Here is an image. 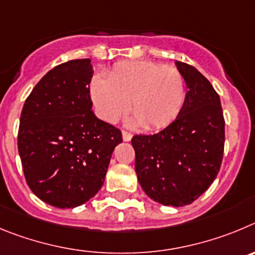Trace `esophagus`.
<instances>
[{
  "label": "esophagus",
  "instance_id": "obj_1",
  "mask_svg": "<svg viewBox=\"0 0 255 255\" xmlns=\"http://www.w3.org/2000/svg\"><path fill=\"white\" fill-rule=\"evenodd\" d=\"M122 136H123V139H125L126 142H128V141H130V139H132V133L127 132V130H123Z\"/></svg>",
  "mask_w": 255,
  "mask_h": 255
}]
</instances>
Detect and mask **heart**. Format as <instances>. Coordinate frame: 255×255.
Returning <instances> with one entry per match:
<instances>
[{"mask_svg": "<svg viewBox=\"0 0 255 255\" xmlns=\"http://www.w3.org/2000/svg\"><path fill=\"white\" fill-rule=\"evenodd\" d=\"M90 94L98 116L116 123L130 111L148 130L161 129L174 122L185 102V80L173 66L152 61L119 62L107 79L91 80Z\"/></svg>", "mask_w": 255, "mask_h": 255, "instance_id": "heart-1", "label": "heart"}]
</instances>
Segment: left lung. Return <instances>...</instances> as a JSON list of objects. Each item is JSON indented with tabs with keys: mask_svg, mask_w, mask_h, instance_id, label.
<instances>
[{
	"mask_svg": "<svg viewBox=\"0 0 255 255\" xmlns=\"http://www.w3.org/2000/svg\"><path fill=\"white\" fill-rule=\"evenodd\" d=\"M188 91L173 123L155 134H136L134 169L144 193L164 206L190 205L216 179L224 156L220 96L196 67L175 61Z\"/></svg>",
	"mask_w": 255,
	"mask_h": 255,
	"instance_id": "obj_1",
	"label": "left lung"
}]
</instances>
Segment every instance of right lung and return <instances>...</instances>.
Masks as SVG:
<instances>
[{"label": "right lung", "mask_w": 255, "mask_h": 255, "mask_svg": "<svg viewBox=\"0 0 255 255\" xmlns=\"http://www.w3.org/2000/svg\"><path fill=\"white\" fill-rule=\"evenodd\" d=\"M90 59L65 62L43 77L20 117L17 148L33 193L58 208L93 198L122 132L91 111Z\"/></svg>", "instance_id": "obj_1"}]
</instances>
